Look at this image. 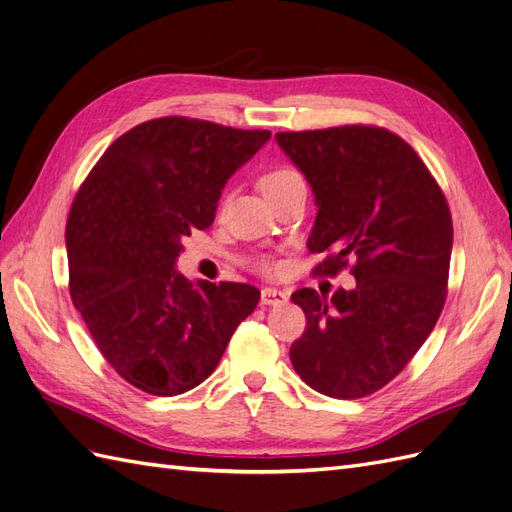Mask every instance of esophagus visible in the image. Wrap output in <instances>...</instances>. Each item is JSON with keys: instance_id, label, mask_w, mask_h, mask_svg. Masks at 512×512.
<instances>
[{"instance_id": "esophagus-1", "label": "esophagus", "mask_w": 512, "mask_h": 512, "mask_svg": "<svg viewBox=\"0 0 512 512\" xmlns=\"http://www.w3.org/2000/svg\"><path fill=\"white\" fill-rule=\"evenodd\" d=\"M288 301V294L277 288H265L260 292V305H280Z\"/></svg>"}]
</instances>
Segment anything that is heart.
Wrapping results in <instances>:
<instances>
[{
	"label": "heart",
	"mask_w": 512,
	"mask_h": 512,
	"mask_svg": "<svg viewBox=\"0 0 512 512\" xmlns=\"http://www.w3.org/2000/svg\"><path fill=\"white\" fill-rule=\"evenodd\" d=\"M299 179H303L299 175V170H294L292 166H286V164H277V166H271L267 173L260 177V188H262V192L269 196V194L282 190V188H286V185H290L292 181H299ZM252 267L262 275H273V273L282 269V262L262 254V256H256L252 260Z\"/></svg>",
	"instance_id": "heart-1"
}]
</instances>
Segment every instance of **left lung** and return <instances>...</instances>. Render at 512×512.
Instances as JSON below:
<instances>
[{"mask_svg": "<svg viewBox=\"0 0 512 512\" xmlns=\"http://www.w3.org/2000/svg\"><path fill=\"white\" fill-rule=\"evenodd\" d=\"M316 194L309 252H329L314 275L350 267L354 290L331 299L292 292L307 318L290 346L305 384L335 399L380 391L425 344L442 314L453 220L418 153L378 126L277 132Z\"/></svg>", "mask_w": 512, "mask_h": 512, "instance_id": "obj_1", "label": "left lung"}]
</instances>
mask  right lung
<instances>
[{"mask_svg": "<svg viewBox=\"0 0 512 512\" xmlns=\"http://www.w3.org/2000/svg\"><path fill=\"white\" fill-rule=\"evenodd\" d=\"M190 117L138 123L91 168L66 224L70 299L106 363L136 389L173 397L218 367L260 290L175 271L205 230L228 177L269 141Z\"/></svg>", "mask_w": 512, "mask_h": 512, "instance_id": "right-lung-1", "label": "right lung"}]
</instances>
